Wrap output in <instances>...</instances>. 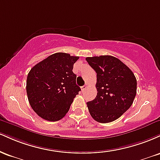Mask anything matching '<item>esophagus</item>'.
<instances>
[{"mask_svg": "<svg viewBox=\"0 0 160 160\" xmlns=\"http://www.w3.org/2000/svg\"><path fill=\"white\" fill-rule=\"evenodd\" d=\"M86 88H87V84H86V85L81 86V90L82 91H84L86 89Z\"/></svg>", "mask_w": 160, "mask_h": 160, "instance_id": "esophagus-1", "label": "esophagus"}]
</instances>
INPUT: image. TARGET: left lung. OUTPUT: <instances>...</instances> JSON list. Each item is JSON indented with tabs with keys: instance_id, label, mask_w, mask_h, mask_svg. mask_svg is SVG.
I'll use <instances>...</instances> for the list:
<instances>
[{
	"instance_id": "left-lung-1",
	"label": "left lung",
	"mask_w": 160,
	"mask_h": 160,
	"mask_svg": "<svg viewBox=\"0 0 160 160\" xmlns=\"http://www.w3.org/2000/svg\"><path fill=\"white\" fill-rule=\"evenodd\" d=\"M86 60L97 74V95L87 102L90 115L98 122H113L132 104L136 95V78L116 57L93 56Z\"/></svg>"
}]
</instances>
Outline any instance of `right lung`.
I'll return each mask as SVG.
<instances>
[{
	"mask_svg": "<svg viewBox=\"0 0 160 160\" xmlns=\"http://www.w3.org/2000/svg\"><path fill=\"white\" fill-rule=\"evenodd\" d=\"M78 56L56 52L37 64L27 77L28 99L34 111L46 120L65 117L81 89L72 71Z\"/></svg>",
	"mask_w": 160,
	"mask_h": 160,
	"instance_id": "obj_1",
	"label": "right lung"
}]
</instances>
